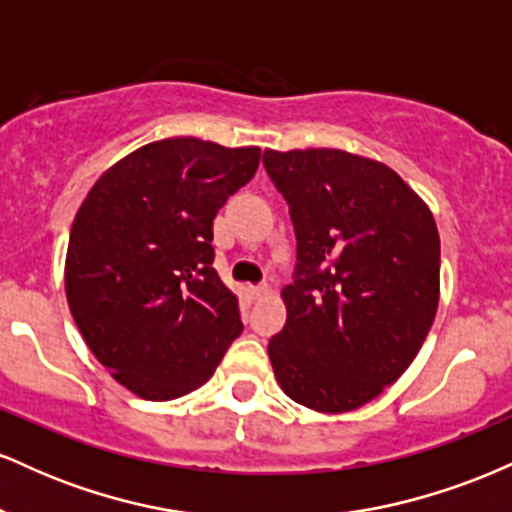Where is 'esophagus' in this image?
Returning a JSON list of instances; mask_svg holds the SVG:
<instances>
[{"label": "esophagus", "mask_w": 512, "mask_h": 512, "mask_svg": "<svg viewBox=\"0 0 512 512\" xmlns=\"http://www.w3.org/2000/svg\"><path fill=\"white\" fill-rule=\"evenodd\" d=\"M267 291H269V289H267V286H264V284H262V286H250V296H252V298L267 296Z\"/></svg>", "instance_id": "1"}]
</instances>
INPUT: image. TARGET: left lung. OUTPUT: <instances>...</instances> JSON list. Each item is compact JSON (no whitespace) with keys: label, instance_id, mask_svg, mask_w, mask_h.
I'll use <instances>...</instances> for the list:
<instances>
[{"label":"left lung","instance_id":"obj_1","mask_svg":"<svg viewBox=\"0 0 512 512\" xmlns=\"http://www.w3.org/2000/svg\"><path fill=\"white\" fill-rule=\"evenodd\" d=\"M296 231L286 325L269 361L293 402L342 414L392 385L438 310L440 238L421 197L385 163L342 149L262 156Z\"/></svg>","mask_w":512,"mask_h":512}]
</instances>
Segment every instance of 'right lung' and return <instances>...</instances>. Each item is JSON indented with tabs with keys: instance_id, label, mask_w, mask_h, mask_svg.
Listing matches in <instances>:
<instances>
[{
	"instance_id": "right-lung-1",
	"label": "right lung",
	"mask_w": 512,
	"mask_h": 512,
	"mask_svg": "<svg viewBox=\"0 0 512 512\" xmlns=\"http://www.w3.org/2000/svg\"><path fill=\"white\" fill-rule=\"evenodd\" d=\"M260 158L257 146L161 139L105 170L76 211L69 310L93 356L134 395L166 402L197 390L243 332L211 240L216 214Z\"/></svg>"
}]
</instances>
